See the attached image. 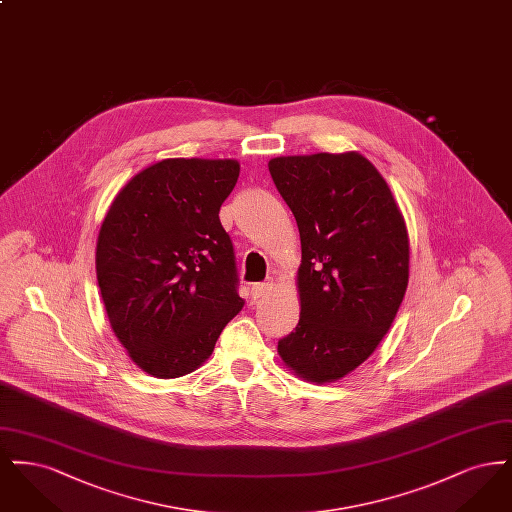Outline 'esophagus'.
I'll return each mask as SVG.
<instances>
[{
  "mask_svg": "<svg viewBox=\"0 0 512 512\" xmlns=\"http://www.w3.org/2000/svg\"><path fill=\"white\" fill-rule=\"evenodd\" d=\"M272 290V284L270 282H263V284H255L251 288V297L253 299H261V297H267L268 293Z\"/></svg>",
  "mask_w": 512,
  "mask_h": 512,
  "instance_id": "34e87169",
  "label": "esophagus"
}]
</instances>
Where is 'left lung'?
<instances>
[{"label":"left lung","instance_id":"obj_1","mask_svg":"<svg viewBox=\"0 0 512 512\" xmlns=\"http://www.w3.org/2000/svg\"><path fill=\"white\" fill-rule=\"evenodd\" d=\"M268 171L299 228V322L278 341L295 376L330 384L374 353L409 284V234L388 182L357 151L288 155Z\"/></svg>","mask_w":512,"mask_h":512}]
</instances>
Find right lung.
<instances>
[{
    "label": "right lung",
    "mask_w": 512,
    "mask_h": 512,
    "mask_svg": "<svg viewBox=\"0 0 512 512\" xmlns=\"http://www.w3.org/2000/svg\"><path fill=\"white\" fill-rule=\"evenodd\" d=\"M238 176L234 159H163L122 186L101 222V299L117 340L149 376L194 372L244 307L219 219Z\"/></svg>",
    "instance_id": "1"
}]
</instances>
